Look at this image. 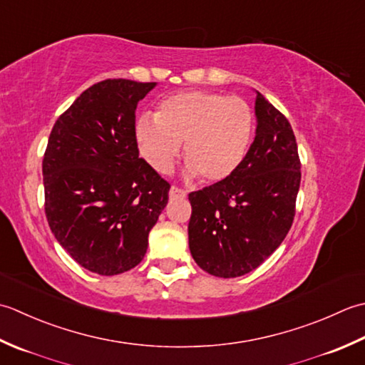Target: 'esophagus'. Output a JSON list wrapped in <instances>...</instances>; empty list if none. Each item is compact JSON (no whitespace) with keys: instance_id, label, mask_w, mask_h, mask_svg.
Returning <instances> with one entry per match:
<instances>
[{"instance_id":"1","label":"esophagus","mask_w":365,"mask_h":365,"mask_svg":"<svg viewBox=\"0 0 365 365\" xmlns=\"http://www.w3.org/2000/svg\"><path fill=\"white\" fill-rule=\"evenodd\" d=\"M168 195H170V198H184L185 195H187V192L182 190V189H178V187H175V185H173V187L170 189Z\"/></svg>"}]
</instances>
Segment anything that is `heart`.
<instances>
[{
  "instance_id": "b5f03b06",
  "label": "heart",
  "mask_w": 365,
  "mask_h": 365,
  "mask_svg": "<svg viewBox=\"0 0 365 365\" xmlns=\"http://www.w3.org/2000/svg\"><path fill=\"white\" fill-rule=\"evenodd\" d=\"M254 123V111L242 98L193 89L163 99L155 116L141 115L135 138L141 158L158 173L173 168L184 143L185 175L219 182L242 163Z\"/></svg>"
}]
</instances>
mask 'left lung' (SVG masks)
Masks as SVG:
<instances>
[{
  "label": "left lung",
  "mask_w": 365,
  "mask_h": 365,
  "mask_svg": "<svg viewBox=\"0 0 365 365\" xmlns=\"http://www.w3.org/2000/svg\"><path fill=\"white\" fill-rule=\"evenodd\" d=\"M257 130L227 180L189 193V249L215 277L254 271L285 240L294 219L301 162L287 118L257 93Z\"/></svg>",
  "instance_id": "left-lung-1"
}]
</instances>
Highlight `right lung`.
Masks as SVG:
<instances>
[{
	"label": "right lung",
	"instance_id": "1",
	"mask_svg": "<svg viewBox=\"0 0 365 365\" xmlns=\"http://www.w3.org/2000/svg\"><path fill=\"white\" fill-rule=\"evenodd\" d=\"M155 83L108 78L58 118L42 160L46 215L61 247L101 276L135 267L170 184L138 158L135 110Z\"/></svg>",
	"mask_w": 365,
	"mask_h": 365
}]
</instances>
